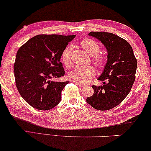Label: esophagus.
<instances>
[{"label":"esophagus","mask_w":151,"mask_h":151,"mask_svg":"<svg viewBox=\"0 0 151 151\" xmlns=\"http://www.w3.org/2000/svg\"><path fill=\"white\" fill-rule=\"evenodd\" d=\"M76 85H79V86H80L81 87H85V86H86V85H84V84H82V83H76Z\"/></svg>","instance_id":"1"}]
</instances>
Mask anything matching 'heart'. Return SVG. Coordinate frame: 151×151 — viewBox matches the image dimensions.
I'll return each mask as SVG.
<instances>
[{"mask_svg":"<svg viewBox=\"0 0 151 151\" xmlns=\"http://www.w3.org/2000/svg\"><path fill=\"white\" fill-rule=\"evenodd\" d=\"M80 46L87 54L91 56L92 62L98 68H102L105 66L106 58L104 55L98 53L100 47L94 40L85 39L80 42ZM73 48L68 46L64 49L62 53V60L67 67L71 66V54ZM96 75V70L92 66H78L69 73L70 79L79 83H88Z\"/></svg>","mask_w":151,"mask_h":151,"instance_id":"b5f03b06","label":"heart"}]
</instances>
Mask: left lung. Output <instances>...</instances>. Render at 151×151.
Listing matches in <instances>:
<instances>
[{"mask_svg": "<svg viewBox=\"0 0 151 151\" xmlns=\"http://www.w3.org/2000/svg\"><path fill=\"white\" fill-rule=\"evenodd\" d=\"M89 36L102 42L107 51V61L98 78L102 85H93L94 93L86 99L95 109L108 111L116 106L129 93L135 81L137 60L129 42L105 32H91Z\"/></svg>", "mask_w": 151, "mask_h": 151, "instance_id": "left-lung-1", "label": "left lung"}]
</instances>
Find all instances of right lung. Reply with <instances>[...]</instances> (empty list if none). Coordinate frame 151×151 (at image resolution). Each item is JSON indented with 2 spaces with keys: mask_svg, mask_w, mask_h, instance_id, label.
Listing matches in <instances>:
<instances>
[{
  "mask_svg": "<svg viewBox=\"0 0 151 151\" xmlns=\"http://www.w3.org/2000/svg\"><path fill=\"white\" fill-rule=\"evenodd\" d=\"M75 36L37 35L18 49L15 83L22 97L35 109L48 111L61 101L62 91L69 81L55 79L65 75L62 53Z\"/></svg>",
  "mask_w": 151,
  "mask_h": 151,
  "instance_id": "1",
  "label": "right lung"
}]
</instances>
